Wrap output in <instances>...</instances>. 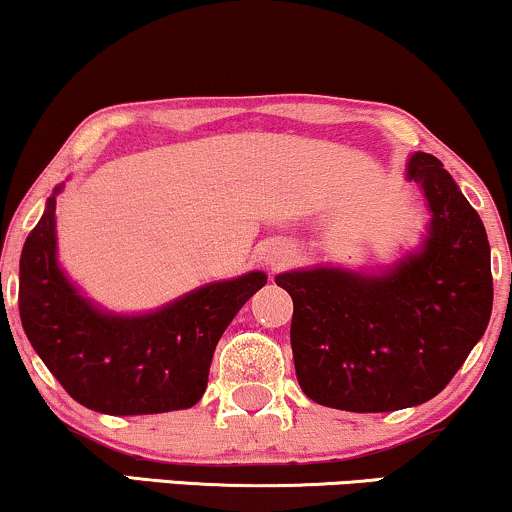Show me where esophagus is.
Returning <instances> with one entry per match:
<instances>
[{"mask_svg":"<svg viewBox=\"0 0 512 512\" xmlns=\"http://www.w3.org/2000/svg\"><path fill=\"white\" fill-rule=\"evenodd\" d=\"M286 260H289V252L279 250V252H272V255L267 257V264H272V267H281V264H286Z\"/></svg>","mask_w":512,"mask_h":512,"instance_id":"34e87169","label":"esophagus"}]
</instances>
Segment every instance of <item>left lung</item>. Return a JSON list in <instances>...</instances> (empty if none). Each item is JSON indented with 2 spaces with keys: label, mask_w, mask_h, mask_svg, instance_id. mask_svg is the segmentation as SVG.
Segmentation results:
<instances>
[{
  "label": "left lung",
  "mask_w": 512,
  "mask_h": 512,
  "mask_svg": "<svg viewBox=\"0 0 512 512\" xmlns=\"http://www.w3.org/2000/svg\"><path fill=\"white\" fill-rule=\"evenodd\" d=\"M407 180L431 211L419 250L380 274L313 267L274 279L293 301L298 385L317 404L358 414L424 404L489 325L491 248L479 214L436 156L411 154Z\"/></svg>",
  "instance_id": "1"
}]
</instances>
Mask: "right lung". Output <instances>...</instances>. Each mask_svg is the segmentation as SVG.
<instances>
[{
    "label": "right lung",
    "mask_w": 512,
    "mask_h": 512,
    "mask_svg": "<svg viewBox=\"0 0 512 512\" xmlns=\"http://www.w3.org/2000/svg\"><path fill=\"white\" fill-rule=\"evenodd\" d=\"M45 202L19 264L21 325L35 354L84 407L113 416L190 409L207 390L223 330L267 284L264 272L214 281L154 313H105L57 262L55 204Z\"/></svg>",
    "instance_id": "obj_1"
}]
</instances>
